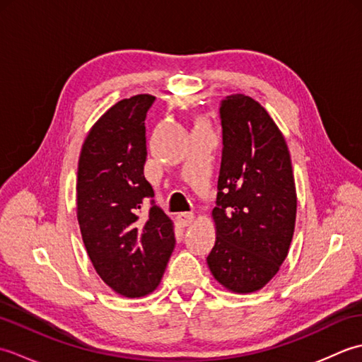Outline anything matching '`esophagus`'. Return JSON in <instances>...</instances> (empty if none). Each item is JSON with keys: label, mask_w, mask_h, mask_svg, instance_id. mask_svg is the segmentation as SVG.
<instances>
[{"label": "esophagus", "mask_w": 362, "mask_h": 362, "mask_svg": "<svg viewBox=\"0 0 362 362\" xmlns=\"http://www.w3.org/2000/svg\"><path fill=\"white\" fill-rule=\"evenodd\" d=\"M177 219H179V222H180V224H182L183 227H188V226L193 224L194 214H193V213H188V211L179 213V214H177Z\"/></svg>", "instance_id": "34e87169"}]
</instances>
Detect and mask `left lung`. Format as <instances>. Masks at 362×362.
Wrapping results in <instances>:
<instances>
[{
  "label": "left lung",
  "instance_id": "1",
  "mask_svg": "<svg viewBox=\"0 0 362 362\" xmlns=\"http://www.w3.org/2000/svg\"><path fill=\"white\" fill-rule=\"evenodd\" d=\"M219 118L216 243L206 263L227 289L247 294L263 288L288 255L297 211L294 175L286 141L257 101L226 96Z\"/></svg>",
  "mask_w": 362,
  "mask_h": 362
}]
</instances>
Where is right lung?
<instances>
[{"mask_svg": "<svg viewBox=\"0 0 362 362\" xmlns=\"http://www.w3.org/2000/svg\"><path fill=\"white\" fill-rule=\"evenodd\" d=\"M156 98L115 104L91 127L78 168V221L88 257L105 284L124 297L157 288L174 250L173 222L143 174L146 115ZM150 199L148 214L142 202Z\"/></svg>", "mask_w": 362, "mask_h": 362, "instance_id": "obj_1", "label": "right lung"}]
</instances>
